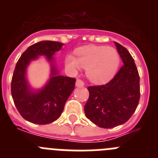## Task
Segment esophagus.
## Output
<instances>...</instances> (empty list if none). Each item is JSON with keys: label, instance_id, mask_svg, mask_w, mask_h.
<instances>
[{"label": "esophagus", "instance_id": "1", "mask_svg": "<svg viewBox=\"0 0 158 158\" xmlns=\"http://www.w3.org/2000/svg\"><path fill=\"white\" fill-rule=\"evenodd\" d=\"M85 85V83H84L83 81L80 80V79H77L76 81V86L78 88H81Z\"/></svg>", "mask_w": 158, "mask_h": 158}]
</instances>
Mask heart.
Instances as JSON below:
<instances>
[{
    "label": "heart",
    "mask_w": 158,
    "mask_h": 158,
    "mask_svg": "<svg viewBox=\"0 0 158 158\" xmlns=\"http://www.w3.org/2000/svg\"><path fill=\"white\" fill-rule=\"evenodd\" d=\"M77 58L72 54L65 57V65L73 70L81 67L87 69L88 77L101 83L111 79L118 69L120 57L116 49L106 46L89 45L78 48Z\"/></svg>",
    "instance_id": "obj_1"
}]
</instances>
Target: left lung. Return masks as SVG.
Masks as SVG:
<instances>
[{
	"label": "left lung",
	"mask_w": 158,
	"mask_h": 158,
	"mask_svg": "<svg viewBox=\"0 0 158 158\" xmlns=\"http://www.w3.org/2000/svg\"><path fill=\"white\" fill-rule=\"evenodd\" d=\"M123 65L108 83L89 86V97L85 113L102 128L123 124L132 116L140 99V78L133 58L124 47L115 42Z\"/></svg>",
	"instance_id": "8db88e82"
}]
</instances>
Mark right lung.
Wrapping results in <instances>:
<instances>
[{
	"label": "right lung",
	"instance_id": "obj_1",
	"mask_svg": "<svg viewBox=\"0 0 158 158\" xmlns=\"http://www.w3.org/2000/svg\"><path fill=\"white\" fill-rule=\"evenodd\" d=\"M63 45L54 41L35 43L22 54L16 63L11 84L12 96L19 114L28 122L44 125L58 119L74 89L76 79L58 74L53 63V55ZM40 55L51 62V78L43 89L32 91L26 79V69L30 61Z\"/></svg>",
	"mask_w": 158,
	"mask_h": 158
}]
</instances>
